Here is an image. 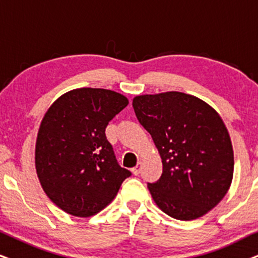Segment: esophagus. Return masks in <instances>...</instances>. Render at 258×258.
<instances>
[{"label": "esophagus", "instance_id": "obj_1", "mask_svg": "<svg viewBox=\"0 0 258 258\" xmlns=\"http://www.w3.org/2000/svg\"><path fill=\"white\" fill-rule=\"evenodd\" d=\"M140 170H142V163H138V164L136 165L135 168L132 169V174L133 175H139V172H140Z\"/></svg>", "mask_w": 258, "mask_h": 258}]
</instances>
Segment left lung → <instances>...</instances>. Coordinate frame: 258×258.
<instances>
[{"mask_svg":"<svg viewBox=\"0 0 258 258\" xmlns=\"http://www.w3.org/2000/svg\"><path fill=\"white\" fill-rule=\"evenodd\" d=\"M132 106L162 158V176L148 184L155 204L178 220L205 216L233 178L232 143L219 113L180 91L138 95Z\"/></svg>","mask_w":258,"mask_h":258,"instance_id":"left-lung-1","label":"left lung"}]
</instances>
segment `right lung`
I'll use <instances>...</instances> for the list:
<instances>
[{
  "label": "right lung",
  "instance_id": "obj_1",
  "mask_svg": "<svg viewBox=\"0 0 258 258\" xmlns=\"http://www.w3.org/2000/svg\"><path fill=\"white\" fill-rule=\"evenodd\" d=\"M128 105L114 90L77 88L45 113L35 142L42 190L65 213L88 218L108 206L131 175L116 163L106 138L108 122Z\"/></svg>",
  "mask_w": 258,
  "mask_h": 258
}]
</instances>
